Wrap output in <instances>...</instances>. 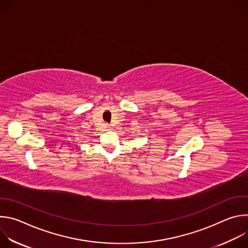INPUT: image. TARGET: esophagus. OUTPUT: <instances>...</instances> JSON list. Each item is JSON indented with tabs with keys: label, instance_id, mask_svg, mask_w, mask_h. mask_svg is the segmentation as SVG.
<instances>
[{
	"label": "esophagus",
	"instance_id": "esophagus-1",
	"mask_svg": "<svg viewBox=\"0 0 248 248\" xmlns=\"http://www.w3.org/2000/svg\"><path fill=\"white\" fill-rule=\"evenodd\" d=\"M106 128H107V130H110L111 128H110V126L109 125H107V126H106Z\"/></svg>",
	"mask_w": 248,
	"mask_h": 248
}]
</instances>
